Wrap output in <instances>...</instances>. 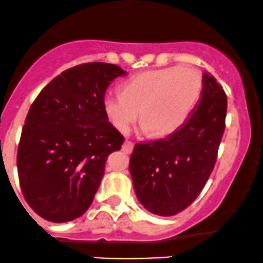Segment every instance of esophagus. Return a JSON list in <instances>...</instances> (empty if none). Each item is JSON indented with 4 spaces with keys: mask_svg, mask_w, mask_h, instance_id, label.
<instances>
[{
    "mask_svg": "<svg viewBox=\"0 0 263 263\" xmlns=\"http://www.w3.org/2000/svg\"><path fill=\"white\" fill-rule=\"evenodd\" d=\"M133 148H134V143L133 142H125L123 145V152L125 154H130L133 152Z\"/></svg>",
    "mask_w": 263,
    "mask_h": 263,
    "instance_id": "1",
    "label": "esophagus"
}]
</instances>
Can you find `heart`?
Instances as JSON below:
<instances>
[{
    "label": "heart",
    "instance_id": "b5f03b06",
    "mask_svg": "<svg viewBox=\"0 0 263 263\" xmlns=\"http://www.w3.org/2000/svg\"><path fill=\"white\" fill-rule=\"evenodd\" d=\"M202 75L194 67L168 66L137 74L123 91L110 90L103 106L110 123L126 133L142 112L144 130L155 135L174 133L191 117L202 94Z\"/></svg>",
    "mask_w": 263,
    "mask_h": 263
}]
</instances>
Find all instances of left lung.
Instances as JSON below:
<instances>
[{
  "label": "left lung",
  "instance_id": "left-lung-1",
  "mask_svg": "<svg viewBox=\"0 0 263 263\" xmlns=\"http://www.w3.org/2000/svg\"><path fill=\"white\" fill-rule=\"evenodd\" d=\"M199 105L189 119L163 139L137 143L130 173L138 199L158 216H176L204 188L226 128L227 97L210 72L203 74Z\"/></svg>",
  "mask_w": 263,
  "mask_h": 263
}]
</instances>
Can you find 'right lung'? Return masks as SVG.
<instances>
[{
    "label": "right lung",
    "instance_id": "add662e5",
    "mask_svg": "<svg viewBox=\"0 0 263 263\" xmlns=\"http://www.w3.org/2000/svg\"><path fill=\"white\" fill-rule=\"evenodd\" d=\"M118 65L86 63L52 79L27 112L17 149L22 194L39 216L74 221L89 210L106 159L124 137L109 121L103 98Z\"/></svg>",
    "mask_w": 263,
    "mask_h": 263
}]
</instances>
